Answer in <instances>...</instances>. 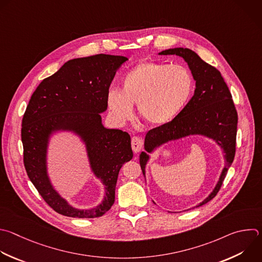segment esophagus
Masks as SVG:
<instances>
[{
	"mask_svg": "<svg viewBox=\"0 0 262 262\" xmlns=\"http://www.w3.org/2000/svg\"><path fill=\"white\" fill-rule=\"evenodd\" d=\"M132 148L135 153H139L143 148V140L140 137H133L132 139Z\"/></svg>",
	"mask_w": 262,
	"mask_h": 262,
	"instance_id": "1",
	"label": "esophagus"
}]
</instances>
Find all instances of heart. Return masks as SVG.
Instances as JSON below:
<instances>
[{"instance_id": "heart-1", "label": "heart", "mask_w": 262, "mask_h": 262, "mask_svg": "<svg viewBox=\"0 0 262 262\" xmlns=\"http://www.w3.org/2000/svg\"><path fill=\"white\" fill-rule=\"evenodd\" d=\"M193 78L182 64L145 61L126 72L120 80V90L111 89L107 106L115 122L124 124L138 114L150 125H163L175 119L189 102Z\"/></svg>"}]
</instances>
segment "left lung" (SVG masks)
Here are the masks:
<instances>
[{"mask_svg": "<svg viewBox=\"0 0 262 262\" xmlns=\"http://www.w3.org/2000/svg\"><path fill=\"white\" fill-rule=\"evenodd\" d=\"M158 54L182 57L187 62L195 81V90L191 100L175 119L147 133L144 143L145 151L140 154L141 168L146 181V165L150 160V154L169 142L190 136H202L214 141L224 153L225 164L213 190L194 207L198 208L216 196L233 161L237 126L236 110L220 72L204 61L194 51L177 47L163 50Z\"/></svg>", "mask_w": 262, "mask_h": 262, "instance_id": "1", "label": "left lung"}]
</instances>
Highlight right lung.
Here are the masks:
<instances>
[{
    "mask_svg": "<svg viewBox=\"0 0 262 262\" xmlns=\"http://www.w3.org/2000/svg\"><path fill=\"white\" fill-rule=\"evenodd\" d=\"M127 59L110 54L70 59L39 84L29 102L21 128L26 170L44 201L58 214L97 218L114 204L119 170L134 154L129 135L105 127L101 114L107 110V94L115 72ZM59 133H71L79 139L92 173L104 186V198L94 208L73 207L51 181L49 146Z\"/></svg>",
    "mask_w": 262,
    "mask_h": 262,
    "instance_id": "obj_1",
    "label": "right lung"
}]
</instances>
